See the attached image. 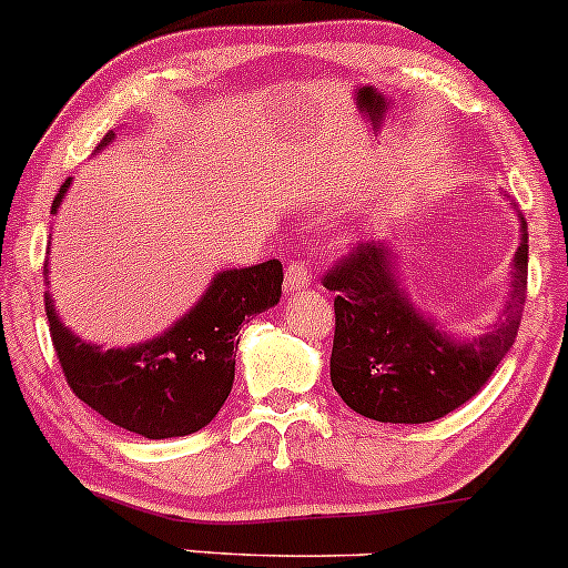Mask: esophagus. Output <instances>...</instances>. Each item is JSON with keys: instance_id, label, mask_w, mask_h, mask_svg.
<instances>
[{"instance_id": "1", "label": "esophagus", "mask_w": 568, "mask_h": 568, "mask_svg": "<svg viewBox=\"0 0 568 568\" xmlns=\"http://www.w3.org/2000/svg\"><path fill=\"white\" fill-rule=\"evenodd\" d=\"M312 286V273H308L306 262L295 260L286 265V276H284V292L286 295H297V292H306Z\"/></svg>"}]
</instances>
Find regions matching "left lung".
Returning a JSON list of instances; mask_svg holds the SVG:
<instances>
[{"instance_id": "1", "label": "left lung", "mask_w": 568, "mask_h": 568, "mask_svg": "<svg viewBox=\"0 0 568 568\" xmlns=\"http://www.w3.org/2000/svg\"><path fill=\"white\" fill-rule=\"evenodd\" d=\"M514 254L503 320L462 342L415 312L394 271V248L366 241L323 278L336 292L331 383L349 410L383 424H426L470 402L517 338L528 295V226Z\"/></svg>"}]
</instances>
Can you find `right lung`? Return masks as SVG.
Returning a JSON list of instances; mask_svg holds the SVG:
<instances>
[{
	"label": "right lung",
	"mask_w": 568,
	"mask_h": 568,
	"mask_svg": "<svg viewBox=\"0 0 568 568\" xmlns=\"http://www.w3.org/2000/svg\"><path fill=\"white\" fill-rule=\"evenodd\" d=\"M111 139L114 131L101 139L98 150ZM68 189L70 178L54 196L51 213H57ZM282 282L278 260L219 273L185 317L133 347L103 349L79 338L57 317L49 292L45 317L73 394L120 429L163 440L194 435L224 407L235 383L237 331L245 317L276 306Z\"/></svg>",
	"instance_id": "right-lung-1"
}]
</instances>
